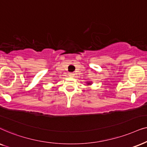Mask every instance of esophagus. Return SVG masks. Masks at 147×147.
Returning a JSON list of instances; mask_svg holds the SVG:
<instances>
[{
	"label": "esophagus",
	"instance_id": "34e87169",
	"mask_svg": "<svg viewBox=\"0 0 147 147\" xmlns=\"http://www.w3.org/2000/svg\"><path fill=\"white\" fill-rule=\"evenodd\" d=\"M68 75H69L70 77H73L74 76H75V73H74V72H69Z\"/></svg>",
	"mask_w": 147,
	"mask_h": 147
}]
</instances>
